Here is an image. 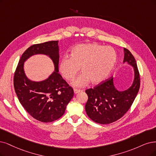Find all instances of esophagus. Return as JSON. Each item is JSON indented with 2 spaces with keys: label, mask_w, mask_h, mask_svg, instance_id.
I'll list each match as a JSON object with an SVG mask.
<instances>
[{
  "label": "esophagus",
  "mask_w": 156,
  "mask_h": 156,
  "mask_svg": "<svg viewBox=\"0 0 156 156\" xmlns=\"http://www.w3.org/2000/svg\"><path fill=\"white\" fill-rule=\"evenodd\" d=\"M82 90H81V89H74V94H77V93H78L79 92H80V91H82Z\"/></svg>",
  "instance_id": "1"
}]
</instances>
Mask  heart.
<instances>
[{"label": "heart", "mask_w": 156, "mask_h": 156, "mask_svg": "<svg viewBox=\"0 0 156 156\" xmlns=\"http://www.w3.org/2000/svg\"><path fill=\"white\" fill-rule=\"evenodd\" d=\"M117 61L116 51L111 46L92 43L80 44L70 52V57L64 56L59 63L60 73L67 81L73 80L81 68L82 74L73 84L83 87L90 81L98 84L107 78Z\"/></svg>", "instance_id": "1"}]
</instances>
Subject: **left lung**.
Segmentation results:
<instances>
[{
  "label": "left lung",
  "mask_w": 156,
  "mask_h": 156,
  "mask_svg": "<svg viewBox=\"0 0 156 156\" xmlns=\"http://www.w3.org/2000/svg\"><path fill=\"white\" fill-rule=\"evenodd\" d=\"M123 62L134 67V80L131 87L124 91L114 87L113 78L111 77L85 90L88 100L85 104L87 116L94 122L109 124L122 118L133 103L140 87V75L134 56L124 48Z\"/></svg>",
  "instance_id": "8db88e82"
}]
</instances>
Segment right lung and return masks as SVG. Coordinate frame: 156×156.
<instances>
[{
    "label": "right lung",
    "mask_w": 156,
    "mask_h": 156,
    "mask_svg": "<svg viewBox=\"0 0 156 156\" xmlns=\"http://www.w3.org/2000/svg\"><path fill=\"white\" fill-rule=\"evenodd\" d=\"M58 41L34 44L22 54L14 74L13 84L19 100L25 110L38 121L49 123L62 117L74 95L73 89L58 72ZM50 56L55 65V72L45 80L32 82L25 75L23 62L32 55Z\"/></svg>",
    "instance_id": "right-lung-1"
}]
</instances>
